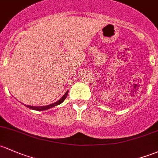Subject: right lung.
I'll list each match as a JSON object with an SVG mask.
<instances>
[{
	"label": "right lung",
	"mask_w": 158,
	"mask_h": 158,
	"mask_svg": "<svg viewBox=\"0 0 158 158\" xmlns=\"http://www.w3.org/2000/svg\"><path fill=\"white\" fill-rule=\"evenodd\" d=\"M68 92H69V91H67V92H66L65 94H64V96H63V97H61V98L60 99L59 101H57V102L54 103V104H49V105L40 106V107H35V106H29V105H26V106L27 107H29V109L35 110H38V111H41V110H48L50 108H51V107H55V106L59 105V104H60L61 103L64 102V101L65 100L66 98L67 97Z\"/></svg>",
	"instance_id": "obj_1"
}]
</instances>
